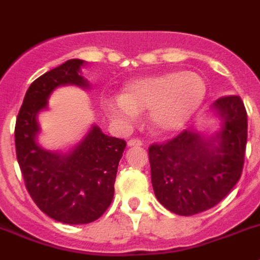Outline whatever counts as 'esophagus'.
<instances>
[{"mask_svg": "<svg viewBox=\"0 0 260 260\" xmlns=\"http://www.w3.org/2000/svg\"><path fill=\"white\" fill-rule=\"evenodd\" d=\"M127 145L130 146V147H134V146H143V142H142L141 139L133 138L127 142Z\"/></svg>", "mask_w": 260, "mask_h": 260, "instance_id": "obj_1", "label": "esophagus"}]
</instances>
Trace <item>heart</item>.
I'll return each instance as SVG.
<instances>
[{"mask_svg": "<svg viewBox=\"0 0 260 260\" xmlns=\"http://www.w3.org/2000/svg\"><path fill=\"white\" fill-rule=\"evenodd\" d=\"M206 86L193 72H166L135 79L126 84L122 96L104 101L112 119L128 125L138 112L148 109V126L156 134H168L183 127L204 103Z\"/></svg>", "mask_w": 260, "mask_h": 260, "instance_id": "b5f03b06", "label": "heart"}]
</instances>
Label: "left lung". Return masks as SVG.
Wrapping results in <instances>:
<instances>
[{
  "instance_id": "left-lung-1",
  "label": "left lung",
  "mask_w": 260,
  "mask_h": 260,
  "mask_svg": "<svg viewBox=\"0 0 260 260\" xmlns=\"http://www.w3.org/2000/svg\"><path fill=\"white\" fill-rule=\"evenodd\" d=\"M213 106L223 118L216 137L204 139L184 130L171 141L148 147L155 196L179 216H193L216 206L242 175L247 142L243 101L239 96H225Z\"/></svg>"
}]
</instances>
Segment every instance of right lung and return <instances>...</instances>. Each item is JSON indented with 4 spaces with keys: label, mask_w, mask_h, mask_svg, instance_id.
I'll return each mask as SVG.
<instances>
[{
    "label": "right lung",
    "mask_w": 260,
    "mask_h": 260,
    "mask_svg": "<svg viewBox=\"0 0 260 260\" xmlns=\"http://www.w3.org/2000/svg\"><path fill=\"white\" fill-rule=\"evenodd\" d=\"M84 60L71 59L48 71L28 86L15 122V151L24 185L38 208L52 219L83 225L103 216L114 196V181L123 139L93 126L70 154L60 155L37 143V115L47 108L50 94L61 85L88 88L80 75Z\"/></svg>",
    "instance_id": "right-lung-1"
}]
</instances>
